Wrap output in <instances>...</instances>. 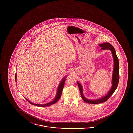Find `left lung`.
Wrapping results in <instances>:
<instances>
[{"label":"left lung","mask_w":133,"mask_h":133,"mask_svg":"<svg viewBox=\"0 0 133 133\" xmlns=\"http://www.w3.org/2000/svg\"><path fill=\"white\" fill-rule=\"evenodd\" d=\"M99 46L101 47L102 50H105V49H109L111 51L113 57V59H114V70H113V78H112V87L110 91L108 93L107 95H106L105 97H102L101 99H98V100H88L86 99L84 95H83V90L82 87L81 85V84L77 82V84L78 85V87L79 88L80 92L81 97L82 98L83 100L89 104H100L103 103L104 102H106L108 100L109 98L112 95V94L114 93L115 91L117 88L119 82V79H120V75H119V59L117 57L115 50L114 49L113 46L111 44L109 43H102L101 44H99Z\"/></svg>","instance_id":"left-lung-1"}]
</instances>
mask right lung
<instances>
[{
	"mask_svg": "<svg viewBox=\"0 0 133 133\" xmlns=\"http://www.w3.org/2000/svg\"><path fill=\"white\" fill-rule=\"evenodd\" d=\"M66 79L65 78H64L63 79V80L61 82L59 86V87L58 88V91H57V95L55 97V98L54 99V100L53 101L49 103H47V104H45L44 105H39V104H34L33 103H32L31 102L28 101L27 99H26V100L30 104H31L32 105H35V106H39V107H45V106H50L51 105H53L54 104V103H55L56 102H57L60 98L61 97V95L62 94V90L63 89L64 86V84H65V81ZM15 81H16V74H15Z\"/></svg>",
	"mask_w": 133,
	"mask_h": 133,
	"instance_id": "add662e5",
	"label": "right lung"
}]
</instances>
